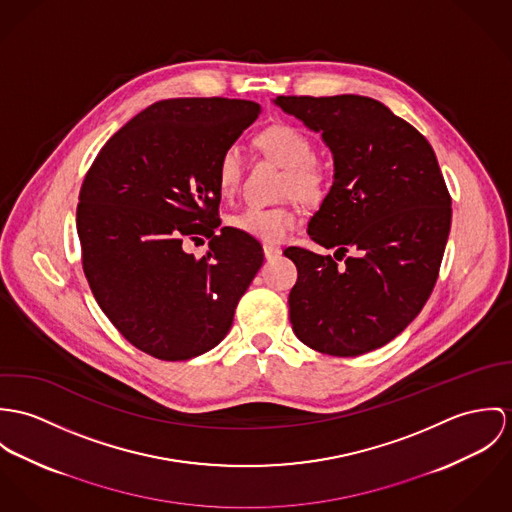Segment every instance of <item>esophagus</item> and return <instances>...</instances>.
Here are the masks:
<instances>
[{
	"label": "esophagus",
	"instance_id": "esophagus-1",
	"mask_svg": "<svg viewBox=\"0 0 512 512\" xmlns=\"http://www.w3.org/2000/svg\"><path fill=\"white\" fill-rule=\"evenodd\" d=\"M263 253H265V259H267V261H271V259L279 257V255L283 253V249H281V247H277V245H263Z\"/></svg>",
	"mask_w": 512,
	"mask_h": 512
}]
</instances>
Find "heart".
Instances as JSON below:
<instances>
[{"mask_svg":"<svg viewBox=\"0 0 512 512\" xmlns=\"http://www.w3.org/2000/svg\"><path fill=\"white\" fill-rule=\"evenodd\" d=\"M257 147L286 169L283 180L284 194H292L306 204H318L326 198L330 176L316 163V149L312 139L292 125H273L257 135ZM241 155L237 147H228L218 161V188L222 196H231L239 184ZM298 212L292 206L261 208L249 206L231 216V228L265 241L279 243L288 231L296 228Z\"/></svg>","mask_w":512,"mask_h":512,"instance_id":"obj_1","label":"heart"}]
</instances>
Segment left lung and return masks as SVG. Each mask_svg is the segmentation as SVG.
I'll list each match as a JSON object with an SVG mask.
<instances>
[{"instance_id":"1","label":"left lung","mask_w":512,"mask_h":512,"mask_svg":"<svg viewBox=\"0 0 512 512\" xmlns=\"http://www.w3.org/2000/svg\"><path fill=\"white\" fill-rule=\"evenodd\" d=\"M334 155V182L308 224L318 255L288 247L298 279L290 324L308 347L355 357L395 340L418 316L438 279L452 226V198L422 133L365 96H279Z\"/></svg>"}]
</instances>
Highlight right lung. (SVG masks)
Here are the masks:
<instances>
[{"label":"right lung","instance_id":"1","mask_svg":"<svg viewBox=\"0 0 512 512\" xmlns=\"http://www.w3.org/2000/svg\"><path fill=\"white\" fill-rule=\"evenodd\" d=\"M259 114L247 100L157 102L115 133L84 178V275L119 334L157 359H192L224 340L263 265L257 239L217 231L218 161ZM198 234L211 239L202 260L181 243Z\"/></svg>","mask_w":512,"mask_h":512}]
</instances>
